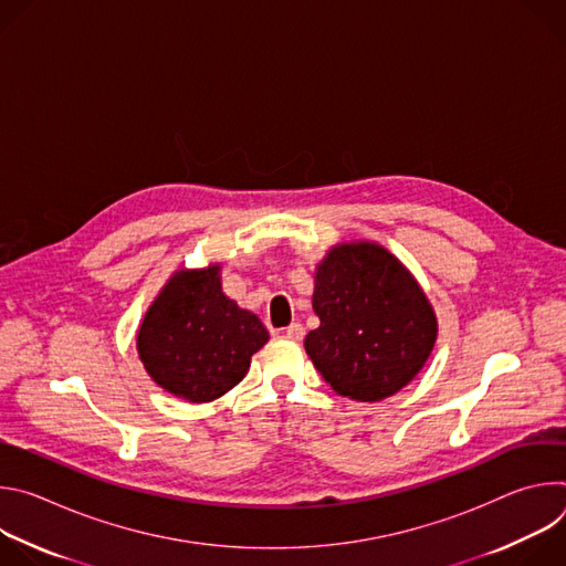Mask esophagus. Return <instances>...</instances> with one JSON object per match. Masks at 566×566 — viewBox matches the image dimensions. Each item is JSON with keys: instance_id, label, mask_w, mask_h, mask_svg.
Wrapping results in <instances>:
<instances>
[{"instance_id": "obj_1", "label": "esophagus", "mask_w": 566, "mask_h": 566, "mask_svg": "<svg viewBox=\"0 0 566 566\" xmlns=\"http://www.w3.org/2000/svg\"><path fill=\"white\" fill-rule=\"evenodd\" d=\"M284 336L291 338V340H302L304 338V327L300 325V322H293V325H289L284 329Z\"/></svg>"}]
</instances>
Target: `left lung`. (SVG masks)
Segmentation results:
<instances>
[{"label":"left lung","instance_id":"1","mask_svg":"<svg viewBox=\"0 0 566 566\" xmlns=\"http://www.w3.org/2000/svg\"><path fill=\"white\" fill-rule=\"evenodd\" d=\"M319 327L304 349L334 391L360 402L394 396L428 363L439 322L410 273L378 241H340L313 273Z\"/></svg>","mask_w":566,"mask_h":566}]
</instances>
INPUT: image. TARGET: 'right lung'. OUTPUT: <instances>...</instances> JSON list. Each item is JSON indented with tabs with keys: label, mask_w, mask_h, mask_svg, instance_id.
Returning a JSON list of instances; mask_svg holds the SVG:
<instances>
[{
	"label": "right lung",
	"mask_w": 566,
	"mask_h": 566,
	"mask_svg": "<svg viewBox=\"0 0 566 566\" xmlns=\"http://www.w3.org/2000/svg\"><path fill=\"white\" fill-rule=\"evenodd\" d=\"M266 343L260 317L221 291V264L175 271L136 334L149 378L190 402H210L230 391Z\"/></svg>",
	"instance_id": "right-lung-1"
}]
</instances>
